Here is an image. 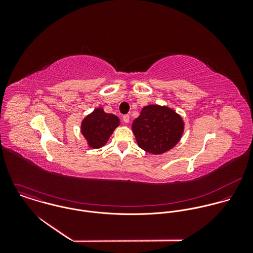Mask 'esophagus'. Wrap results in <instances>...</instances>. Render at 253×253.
Masks as SVG:
<instances>
[{
    "instance_id": "obj_1",
    "label": "esophagus",
    "mask_w": 253,
    "mask_h": 253,
    "mask_svg": "<svg viewBox=\"0 0 253 253\" xmlns=\"http://www.w3.org/2000/svg\"><path fill=\"white\" fill-rule=\"evenodd\" d=\"M123 121H124V123L127 124L129 122V116L128 115H124L123 116Z\"/></svg>"
}]
</instances>
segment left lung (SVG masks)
<instances>
[{"mask_svg":"<svg viewBox=\"0 0 253 253\" xmlns=\"http://www.w3.org/2000/svg\"><path fill=\"white\" fill-rule=\"evenodd\" d=\"M131 128L141 149L160 155L179 142L184 132V122L173 109L152 104L143 107Z\"/></svg>","mask_w":253,"mask_h":253,"instance_id":"obj_1","label":"left lung"}]
</instances>
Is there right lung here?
Wrapping results in <instances>:
<instances>
[{"label":"right lung","instance_id":"1","mask_svg":"<svg viewBox=\"0 0 253 253\" xmlns=\"http://www.w3.org/2000/svg\"><path fill=\"white\" fill-rule=\"evenodd\" d=\"M120 126V119L113 114H107L103 108L98 107L88 114L81 125V132L86 140L88 147L93 149L101 148Z\"/></svg>","mask_w":253,"mask_h":253}]
</instances>
